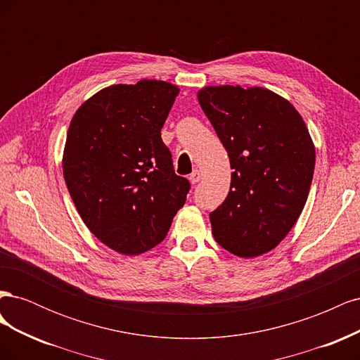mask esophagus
I'll list each match as a JSON object with an SVG mask.
<instances>
[{
    "label": "esophagus",
    "instance_id": "1",
    "mask_svg": "<svg viewBox=\"0 0 360 360\" xmlns=\"http://www.w3.org/2000/svg\"><path fill=\"white\" fill-rule=\"evenodd\" d=\"M201 179H202V172H201L200 169H195V171L191 174V176H189V180H191L192 184L198 183Z\"/></svg>",
    "mask_w": 360,
    "mask_h": 360
}]
</instances>
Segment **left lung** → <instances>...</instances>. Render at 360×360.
<instances>
[{"label":"left lung","instance_id":"1","mask_svg":"<svg viewBox=\"0 0 360 360\" xmlns=\"http://www.w3.org/2000/svg\"><path fill=\"white\" fill-rule=\"evenodd\" d=\"M198 102L234 169L228 197L210 213L214 240L240 258L263 255L307 202L315 167L309 130L296 108L263 86L209 85Z\"/></svg>","mask_w":360,"mask_h":360}]
</instances>
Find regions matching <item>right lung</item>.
Segmentation results:
<instances>
[{
	"label": "right lung",
	"instance_id": "right-lung-1",
	"mask_svg": "<svg viewBox=\"0 0 360 360\" xmlns=\"http://www.w3.org/2000/svg\"><path fill=\"white\" fill-rule=\"evenodd\" d=\"M180 89L167 81L106 86L75 112L63 151V176L81 219L123 255L165 238L189 181L176 176L160 129Z\"/></svg>",
	"mask_w": 360,
	"mask_h": 360
}]
</instances>
